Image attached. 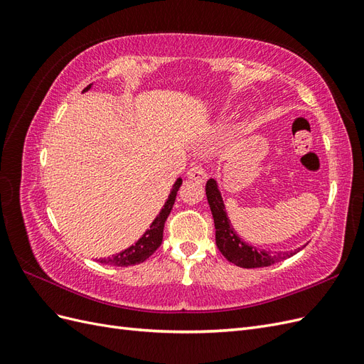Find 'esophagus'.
Here are the masks:
<instances>
[{"instance_id": "obj_1", "label": "esophagus", "mask_w": 364, "mask_h": 364, "mask_svg": "<svg viewBox=\"0 0 364 364\" xmlns=\"http://www.w3.org/2000/svg\"><path fill=\"white\" fill-rule=\"evenodd\" d=\"M188 178L194 179V181L203 182L206 179V171L203 168V165L202 164H193L190 170H188Z\"/></svg>"}]
</instances>
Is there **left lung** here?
<instances>
[{
  "label": "left lung",
  "instance_id": "8db88e82",
  "mask_svg": "<svg viewBox=\"0 0 364 364\" xmlns=\"http://www.w3.org/2000/svg\"><path fill=\"white\" fill-rule=\"evenodd\" d=\"M206 199L211 208L213 218H214V226H215V243L218 250L222 252V255L234 262L235 266L243 267V269H255V267H267L272 264L282 261L285 258L293 257L296 252L299 250H291V252H278V253H270L267 250H258L257 247H252L243 240L234 232V228L230 226L229 218L225 211V205L222 200V196H220L217 190V183L214 179H209L206 182Z\"/></svg>",
  "mask_w": 364,
  "mask_h": 364
}]
</instances>
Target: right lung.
Listing matches in <instances>:
<instances>
[{"mask_svg": "<svg viewBox=\"0 0 364 364\" xmlns=\"http://www.w3.org/2000/svg\"><path fill=\"white\" fill-rule=\"evenodd\" d=\"M90 87H91V85H87L83 90V92L90 90ZM181 185H182V179L176 181L173 190L168 196V199L162 208V211L159 213V215L155 220H153V223L150 225V229L146 230L144 235H142L134 246H130L129 249L117 253V255H112L109 258H102L100 262L111 264V266H117V267H127V266H134V264H139L142 261H146L149 257H151L162 243L165 220H167V217L171 213L174 200H176V194H178V190L181 188Z\"/></svg>", "mask_w": 364, "mask_h": 364, "instance_id": "add662e5", "label": "right lung"}]
</instances>
